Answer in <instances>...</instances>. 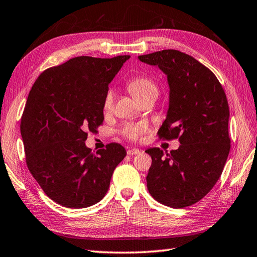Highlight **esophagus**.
<instances>
[{
	"mask_svg": "<svg viewBox=\"0 0 257 257\" xmlns=\"http://www.w3.org/2000/svg\"><path fill=\"white\" fill-rule=\"evenodd\" d=\"M139 153H140V150H138V149H128L127 150L128 156H135V154H139Z\"/></svg>",
	"mask_w": 257,
	"mask_h": 257,
	"instance_id": "34e87169",
	"label": "esophagus"
}]
</instances>
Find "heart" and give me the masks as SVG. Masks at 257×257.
<instances>
[{"instance_id":"b5f03b06","label":"heart","mask_w":257,"mask_h":257,"mask_svg":"<svg viewBox=\"0 0 257 257\" xmlns=\"http://www.w3.org/2000/svg\"><path fill=\"white\" fill-rule=\"evenodd\" d=\"M127 88L141 103L150 97L157 98L160 93L157 81L145 75L135 76L132 79H130ZM114 89L112 88L106 91L103 100V110L105 114L112 112L114 106ZM118 132L128 141L139 142L149 132V125L144 122H125L120 125Z\"/></svg>"}]
</instances>
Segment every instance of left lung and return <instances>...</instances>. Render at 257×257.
I'll return each mask as SVG.
<instances>
[{"instance_id":"8db88e82","label":"left lung","mask_w":257,"mask_h":257,"mask_svg":"<svg viewBox=\"0 0 257 257\" xmlns=\"http://www.w3.org/2000/svg\"><path fill=\"white\" fill-rule=\"evenodd\" d=\"M168 76L170 105L159 140L178 139L180 147L152 158L148 190L160 204L185 208L201 200L218 181L230 150L228 101L214 72L195 58L168 49L139 56Z\"/></svg>"}]
</instances>
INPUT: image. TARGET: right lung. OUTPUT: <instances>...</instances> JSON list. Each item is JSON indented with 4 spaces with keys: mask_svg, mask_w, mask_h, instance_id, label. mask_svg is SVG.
Masks as SVG:
<instances>
[{
    "mask_svg": "<svg viewBox=\"0 0 257 257\" xmlns=\"http://www.w3.org/2000/svg\"><path fill=\"white\" fill-rule=\"evenodd\" d=\"M128 58H71L42 71L29 93L20 125L26 162L57 204L85 208L103 199L126 156L118 143L94 153L85 141L103 125L104 96Z\"/></svg>",
    "mask_w": 257,
    "mask_h": 257,
    "instance_id": "obj_1",
    "label": "right lung"
}]
</instances>
